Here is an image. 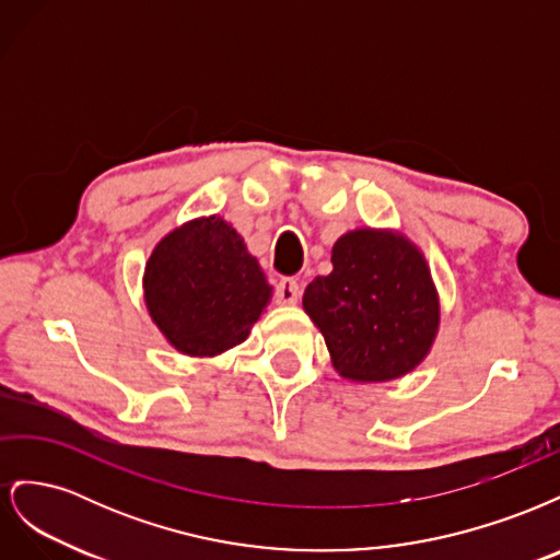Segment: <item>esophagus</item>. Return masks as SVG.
Wrapping results in <instances>:
<instances>
[{
	"instance_id": "34e87169",
	"label": "esophagus",
	"mask_w": 560,
	"mask_h": 560,
	"mask_svg": "<svg viewBox=\"0 0 560 560\" xmlns=\"http://www.w3.org/2000/svg\"><path fill=\"white\" fill-rule=\"evenodd\" d=\"M301 296V284L294 278H282L276 284V301L280 306H294Z\"/></svg>"
}]
</instances>
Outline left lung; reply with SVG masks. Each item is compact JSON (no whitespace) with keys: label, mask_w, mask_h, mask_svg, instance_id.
<instances>
[{"label":"left lung","mask_w":560,"mask_h":560,"mask_svg":"<svg viewBox=\"0 0 560 560\" xmlns=\"http://www.w3.org/2000/svg\"><path fill=\"white\" fill-rule=\"evenodd\" d=\"M334 270L303 292V311L348 381L383 383L413 371L439 329V299L418 247L393 231L358 229L336 241Z\"/></svg>","instance_id":"left-lung-1"}]
</instances>
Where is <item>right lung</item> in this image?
<instances>
[{"label":"right lung","mask_w":560,"mask_h":560,"mask_svg":"<svg viewBox=\"0 0 560 560\" xmlns=\"http://www.w3.org/2000/svg\"><path fill=\"white\" fill-rule=\"evenodd\" d=\"M270 299L259 261L219 217L167 233L144 270V301L171 346L212 358L243 343Z\"/></svg>","instance_id":"obj_1"}]
</instances>
